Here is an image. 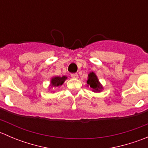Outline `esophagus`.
I'll list each match as a JSON object with an SVG mask.
<instances>
[{
  "mask_svg": "<svg viewBox=\"0 0 148 148\" xmlns=\"http://www.w3.org/2000/svg\"><path fill=\"white\" fill-rule=\"evenodd\" d=\"M71 78L77 79V78H78V74H71Z\"/></svg>",
  "mask_w": 148,
  "mask_h": 148,
  "instance_id": "obj_1",
  "label": "esophagus"
}]
</instances>
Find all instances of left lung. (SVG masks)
Masks as SVG:
<instances>
[{
    "label": "left lung",
    "instance_id": "8db88e82",
    "mask_svg": "<svg viewBox=\"0 0 148 148\" xmlns=\"http://www.w3.org/2000/svg\"><path fill=\"white\" fill-rule=\"evenodd\" d=\"M87 86H89L92 88V91L95 92H100L101 89H102V86L99 83L97 77L94 72H90L88 75V79L86 81Z\"/></svg>",
    "mask_w": 148,
    "mask_h": 148
}]
</instances>
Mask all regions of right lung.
<instances>
[{"instance_id": "add662e5", "label": "right lung", "mask_w": 148, "mask_h": 148, "mask_svg": "<svg viewBox=\"0 0 148 148\" xmlns=\"http://www.w3.org/2000/svg\"><path fill=\"white\" fill-rule=\"evenodd\" d=\"M67 77L65 76L63 77H53L51 79V86H61L64 84L65 82V80L66 79Z\"/></svg>"}]
</instances>
